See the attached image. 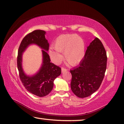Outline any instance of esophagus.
<instances>
[{"mask_svg": "<svg viewBox=\"0 0 124 124\" xmlns=\"http://www.w3.org/2000/svg\"><path fill=\"white\" fill-rule=\"evenodd\" d=\"M66 71H67V69L64 68V67H62V72H66Z\"/></svg>", "mask_w": 124, "mask_h": 124, "instance_id": "esophagus-1", "label": "esophagus"}]
</instances>
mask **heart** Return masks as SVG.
<instances>
[{
	"instance_id": "b5f03b06",
	"label": "heart",
	"mask_w": 124,
	"mask_h": 124,
	"mask_svg": "<svg viewBox=\"0 0 124 124\" xmlns=\"http://www.w3.org/2000/svg\"><path fill=\"white\" fill-rule=\"evenodd\" d=\"M53 47L55 50L49 51L51 59L55 63L61 60L62 56L59 52L64 53L65 59L71 65L80 62L85 55V45L80 37L76 34H64L58 36Z\"/></svg>"
}]
</instances>
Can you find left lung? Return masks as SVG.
<instances>
[{
    "label": "left lung",
    "mask_w": 124,
    "mask_h": 124,
    "mask_svg": "<svg viewBox=\"0 0 124 124\" xmlns=\"http://www.w3.org/2000/svg\"><path fill=\"white\" fill-rule=\"evenodd\" d=\"M107 55L99 39L95 38L90 43L78 66L70 70L71 87L79 98L87 97L99 88L106 70Z\"/></svg>",
    "instance_id": "obj_1"
}]
</instances>
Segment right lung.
Returning <instances> with one entry per match:
<instances>
[{
    "label": "right lung",
    "mask_w": 124,
    "mask_h": 124,
    "mask_svg": "<svg viewBox=\"0 0 124 124\" xmlns=\"http://www.w3.org/2000/svg\"><path fill=\"white\" fill-rule=\"evenodd\" d=\"M46 32L35 30L26 36L20 44L17 57V66L20 80L29 92L37 96L42 97L48 94L52 90L53 81L60 75L61 68L51 62L50 56L47 53L49 44L45 38ZM36 44L43 49V64L39 71L34 76H28L22 68V55L28 46Z\"/></svg>",
    "instance_id": "obj_1"
}]
</instances>
